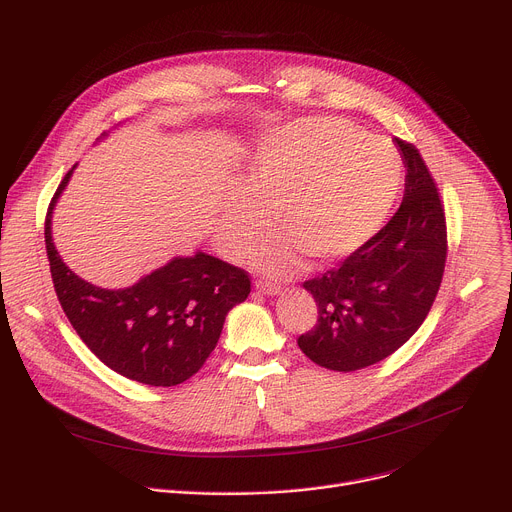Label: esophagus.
<instances>
[{
  "label": "esophagus",
  "mask_w": 512,
  "mask_h": 512,
  "mask_svg": "<svg viewBox=\"0 0 512 512\" xmlns=\"http://www.w3.org/2000/svg\"><path fill=\"white\" fill-rule=\"evenodd\" d=\"M255 287L259 289V291H263V294H269V296H275V294H279V285L275 283V281H271V279H255Z\"/></svg>",
  "instance_id": "obj_1"
}]
</instances>
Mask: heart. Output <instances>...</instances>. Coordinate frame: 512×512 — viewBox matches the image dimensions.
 Instances as JSON below:
<instances>
[{
    "label": "heart",
    "instance_id": "b5f03b06",
    "mask_svg": "<svg viewBox=\"0 0 512 512\" xmlns=\"http://www.w3.org/2000/svg\"><path fill=\"white\" fill-rule=\"evenodd\" d=\"M393 145L334 117L285 125L257 150L243 186L229 194L218 239L245 255L269 227L283 231L255 255L271 271L294 267L300 253L316 263L342 261L377 235L401 188Z\"/></svg>",
    "mask_w": 512,
    "mask_h": 512
}]
</instances>
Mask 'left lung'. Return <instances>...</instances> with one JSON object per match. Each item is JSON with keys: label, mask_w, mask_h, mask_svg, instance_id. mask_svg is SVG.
<instances>
[{"label": "left lung", "mask_w": 512, "mask_h": 512, "mask_svg": "<svg viewBox=\"0 0 512 512\" xmlns=\"http://www.w3.org/2000/svg\"><path fill=\"white\" fill-rule=\"evenodd\" d=\"M407 176L391 221L338 267L304 281L318 306L302 352L330 371L350 373L387 358L423 324L440 291L446 212L437 184L413 143L395 137Z\"/></svg>", "instance_id": "1"}]
</instances>
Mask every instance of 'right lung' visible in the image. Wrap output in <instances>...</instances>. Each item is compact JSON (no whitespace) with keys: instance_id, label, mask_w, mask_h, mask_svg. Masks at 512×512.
Returning <instances> with one entry per match:
<instances>
[{"instance_id":"1","label":"right lung","mask_w":512,"mask_h":512,"mask_svg":"<svg viewBox=\"0 0 512 512\" xmlns=\"http://www.w3.org/2000/svg\"><path fill=\"white\" fill-rule=\"evenodd\" d=\"M44 241L58 302L91 352L115 373L152 387H174L196 375L221 336L227 312L245 302L251 277L227 261L196 253L125 289H103L72 273L52 243V206Z\"/></svg>"}]
</instances>
